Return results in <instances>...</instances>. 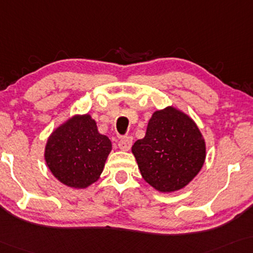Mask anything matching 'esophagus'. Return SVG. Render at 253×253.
<instances>
[{
  "mask_svg": "<svg viewBox=\"0 0 253 253\" xmlns=\"http://www.w3.org/2000/svg\"><path fill=\"white\" fill-rule=\"evenodd\" d=\"M131 144H133V138H131L130 136H126L122 138V140L119 141L118 143V147L120 150L123 151H128L131 147Z\"/></svg>",
  "mask_w": 253,
  "mask_h": 253,
  "instance_id": "1",
  "label": "esophagus"
}]
</instances>
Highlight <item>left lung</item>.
<instances>
[{"label":"left lung","instance_id":"left-lung-1","mask_svg":"<svg viewBox=\"0 0 253 253\" xmlns=\"http://www.w3.org/2000/svg\"><path fill=\"white\" fill-rule=\"evenodd\" d=\"M131 154L145 182L161 193H174L202 169L206 144L194 119L170 105L152 113L145 136L135 142Z\"/></svg>","mask_w":253,"mask_h":253}]
</instances>
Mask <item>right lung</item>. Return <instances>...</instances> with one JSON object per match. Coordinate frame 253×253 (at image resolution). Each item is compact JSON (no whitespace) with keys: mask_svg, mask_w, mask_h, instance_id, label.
I'll return each instance as SVG.
<instances>
[{"mask_svg":"<svg viewBox=\"0 0 253 253\" xmlns=\"http://www.w3.org/2000/svg\"><path fill=\"white\" fill-rule=\"evenodd\" d=\"M111 150V141L90 115H74L49 135L44 161L59 182L84 189L99 179Z\"/></svg>","mask_w":253,"mask_h":253,"instance_id":"right-lung-1","label":"right lung"}]
</instances>
